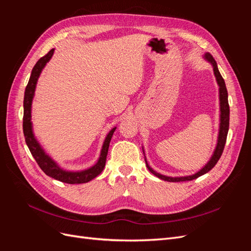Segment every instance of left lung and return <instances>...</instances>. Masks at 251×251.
Returning <instances> with one entry per match:
<instances>
[{"mask_svg":"<svg viewBox=\"0 0 251 251\" xmlns=\"http://www.w3.org/2000/svg\"><path fill=\"white\" fill-rule=\"evenodd\" d=\"M205 58L206 60L212 65L214 67V73H215V76L217 79V82L219 85V93H220V111H221V115H220V120H221V123H220V131H219V138H218V143H217V147L215 150V153L212 155V157L210 158V160L208 161V163L204 166L202 170H200L198 173H196L195 175H192V176H186V177H168V176H163V175L156 173L153 169L150 168L147 160V168L149 169V171L155 175L156 177L160 178L164 181H170V182H182V181H191L194 180L196 178H198L202 175L208 173L214 166L217 164V162L219 161L220 157H221L222 153H223V150L225 147V143H226V138H227V133H228V128H229V104H228V93H227V89L225 86V81L222 77V75L220 74L219 69H218V66L215 58L212 57V55L210 53H206L205 54Z\"/></svg>","mask_w":251,"mask_h":251,"instance_id":"8db88e82","label":"left lung"}]
</instances>
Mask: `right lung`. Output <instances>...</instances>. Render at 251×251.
<instances>
[{"instance_id": "add662e5", "label": "right lung", "mask_w": 251, "mask_h": 251, "mask_svg": "<svg viewBox=\"0 0 251 251\" xmlns=\"http://www.w3.org/2000/svg\"><path fill=\"white\" fill-rule=\"evenodd\" d=\"M54 49H51L46 55L41 57L37 63L34 65L33 69L31 71V75L28 81V85L25 89V96H24V117H23V131H24L25 141L29 148L30 153L35 159V161L39 164L42 171L47 175V176L56 179L58 181H62L64 183L69 184H80V183H87V182L91 181L100 175L105 165V159H107L108 151L110 141L113 136L114 131L116 130V127H113L108 134L105 140L103 142V146L101 149L100 157L98 159L97 163L86 171L81 172H66L58 168L57 164L52 160V159L45 154L44 150L41 148L40 143L36 141L34 135L32 133V125H31V103L33 100L35 86L37 82V78H39L40 74L43 70V68L46 66V64L49 62L50 58L53 55Z\"/></svg>"}]
</instances>
